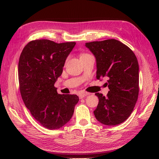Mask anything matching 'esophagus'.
<instances>
[{
  "label": "esophagus",
  "mask_w": 159,
  "mask_h": 159,
  "mask_svg": "<svg viewBox=\"0 0 159 159\" xmlns=\"http://www.w3.org/2000/svg\"><path fill=\"white\" fill-rule=\"evenodd\" d=\"M89 93L83 92H81V93H80L79 94V98H80V99H82V98H83L84 97H85L86 96L89 95Z\"/></svg>",
  "instance_id": "1"
}]
</instances>
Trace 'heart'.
Here are the masks:
<instances>
[{
    "label": "heart",
    "mask_w": 159,
    "mask_h": 159,
    "mask_svg": "<svg viewBox=\"0 0 159 159\" xmlns=\"http://www.w3.org/2000/svg\"><path fill=\"white\" fill-rule=\"evenodd\" d=\"M83 55H85V54H83Z\"/></svg>",
    "instance_id": "b5f03b06"
}]
</instances>
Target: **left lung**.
Wrapping results in <instances>:
<instances>
[{
	"mask_svg": "<svg viewBox=\"0 0 159 159\" xmlns=\"http://www.w3.org/2000/svg\"><path fill=\"white\" fill-rule=\"evenodd\" d=\"M96 59V78L107 77V97L96 93L99 102L94 116L100 123L116 126L133 112L139 95V63L129 47L111 39L85 43Z\"/></svg>",
	"mask_w": 159,
	"mask_h": 159,
	"instance_id": "8db88e82",
	"label": "left lung"
}]
</instances>
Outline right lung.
Listing matches in <instances>:
<instances>
[{
    "label": "right lung",
    "instance_id": "add662e5",
    "mask_svg": "<svg viewBox=\"0 0 159 159\" xmlns=\"http://www.w3.org/2000/svg\"><path fill=\"white\" fill-rule=\"evenodd\" d=\"M76 42L35 39L23 48L18 63L22 98L32 116L48 129L61 128L72 117L76 95L57 93L54 86Z\"/></svg>",
    "mask_w": 159,
    "mask_h": 159
}]
</instances>
